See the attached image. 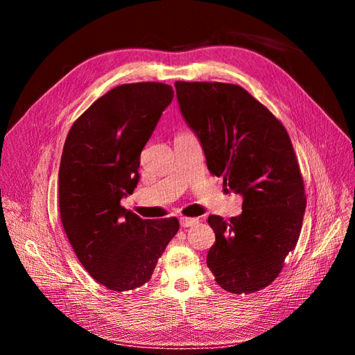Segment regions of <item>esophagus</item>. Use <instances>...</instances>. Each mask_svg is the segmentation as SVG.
Wrapping results in <instances>:
<instances>
[{"label": "esophagus", "instance_id": "obj_1", "mask_svg": "<svg viewBox=\"0 0 355 355\" xmlns=\"http://www.w3.org/2000/svg\"><path fill=\"white\" fill-rule=\"evenodd\" d=\"M199 223V220L198 218H187V216H182V218L180 220V224H181V227H191V225H194V224H198Z\"/></svg>", "mask_w": 355, "mask_h": 355}]
</instances>
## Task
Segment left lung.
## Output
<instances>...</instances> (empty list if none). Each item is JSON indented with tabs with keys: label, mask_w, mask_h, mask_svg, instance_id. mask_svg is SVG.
Wrapping results in <instances>:
<instances>
[{
	"label": "left lung",
	"mask_w": 355,
	"mask_h": 355,
	"mask_svg": "<svg viewBox=\"0 0 355 355\" xmlns=\"http://www.w3.org/2000/svg\"><path fill=\"white\" fill-rule=\"evenodd\" d=\"M175 89L209 173L243 196L239 216L208 218L207 264L224 291L258 292L277 279L302 228L306 196L289 134L240 85L177 81Z\"/></svg>",
	"instance_id": "1"
}]
</instances>
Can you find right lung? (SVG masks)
Segmentation results:
<instances>
[{"label": "right lung", "mask_w": 355, "mask_h": 355, "mask_svg": "<svg viewBox=\"0 0 355 355\" xmlns=\"http://www.w3.org/2000/svg\"><path fill=\"white\" fill-rule=\"evenodd\" d=\"M174 89L162 83L123 84L79 116L66 137L59 171L64 233L100 284L128 292L150 280L180 223L143 220L121 199L139 182L140 155Z\"/></svg>", "instance_id": "obj_1"}]
</instances>
